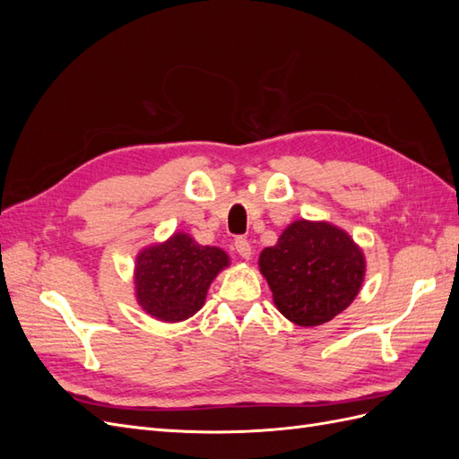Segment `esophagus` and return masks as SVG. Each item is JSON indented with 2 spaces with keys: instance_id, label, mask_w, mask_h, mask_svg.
Listing matches in <instances>:
<instances>
[{
  "instance_id": "34e87169",
  "label": "esophagus",
  "mask_w": 459,
  "mask_h": 459,
  "mask_svg": "<svg viewBox=\"0 0 459 459\" xmlns=\"http://www.w3.org/2000/svg\"><path fill=\"white\" fill-rule=\"evenodd\" d=\"M233 248H235V251L239 253V256H241V258H245V260H248V258H251V255H253L251 243H248V241H247V239H243V238H238V239H235Z\"/></svg>"
}]
</instances>
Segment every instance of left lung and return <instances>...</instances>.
Masks as SVG:
<instances>
[{
    "mask_svg": "<svg viewBox=\"0 0 459 459\" xmlns=\"http://www.w3.org/2000/svg\"><path fill=\"white\" fill-rule=\"evenodd\" d=\"M275 308L300 327L322 325L352 304L366 256L349 233L329 221L295 220L258 258Z\"/></svg>",
    "mask_w": 459,
    "mask_h": 459,
    "instance_id": "1",
    "label": "left lung"
}]
</instances>
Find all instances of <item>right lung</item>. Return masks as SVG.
I'll list each match as a JSON object with an SVG mask.
<instances>
[{"mask_svg":"<svg viewBox=\"0 0 459 459\" xmlns=\"http://www.w3.org/2000/svg\"><path fill=\"white\" fill-rule=\"evenodd\" d=\"M230 266L218 247L199 245L189 233L176 231L162 243L142 248L135 256V300L151 317L178 324L195 316L206 300L208 287Z\"/></svg>","mask_w":459,"mask_h":459,"instance_id":"obj_1","label":"right lung"}]
</instances>
